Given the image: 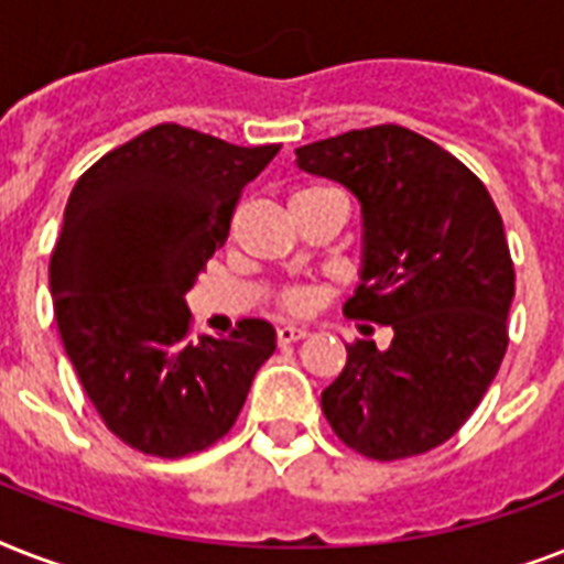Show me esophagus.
Instances as JSON below:
<instances>
[{"instance_id":"obj_1","label":"esophagus","mask_w":564,"mask_h":564,"mask_svg":"<svg viewBox=\"0 0 564 564\" xmlns=\"http://www.w3.org/2000/svg\"><path fill=\"white\" fill-rule=\"evenodd\" d=\"M304 336H307V330H304V327H292V325L278 327V343L281 345L299 343V339H304Z\"/></svg>"}]
</instances>
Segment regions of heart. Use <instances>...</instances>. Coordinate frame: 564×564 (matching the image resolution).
Returning <instances> with one entry per match:
<instances>
[{"label": "heart", "instance_id": "1", "mask_svg": "<svg viewBox=\"0 0 564 564\" xmlns=\"http://www.w3.org/2000/svg\"><path fill=\"white\" fill-rule=\"evenodd\" d=\"M316 193H334V189L304 187L292 195V198H299V195H316ZM313 301H316V295H313V290H307V286H286V290L281 292V307L286 310V313H307V310L313 307Z\"/></svg>", "mask_w": 564, "mask_h": 564}]
</instances>
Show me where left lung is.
<instances>
[{
  "mask_svg": "<svg viewBox=\"0 0 564 564\" xmlns=\"http://www.w3.org/2000/svg\"><path fill=\"white\" fill-rule=\"evenodd\" d=\"M299 170L351 189L362 210L360 286L345 316L389 325L392 345H348L322 412L357 454H427L477 410L507 354L516 269L489 189L401 126L295 149Z\"/></svg>",
  "mask_w": 564,
  "mask_h": 564,
  "instance_id": "left-lung-1",
  "label": "left lung"
}]
</instances>
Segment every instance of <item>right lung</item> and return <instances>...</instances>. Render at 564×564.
<instances>
[{
	"mask_svg": "<svg viewBox=\"0 0 564 564\" xmlns=\"http://www.w3.org/2000/svg\"><path fill=\"white\" fill-rule=\"evenodd\" d=\"M281 145H230L163 122L108 152L69 193L48 263L66 357L113 436L178 459L237 421L274 327L242 318L189 339L187 295L248 181Z\"/></svg>",
	"mask_w": 564,
	"mask_h": 564,
	"instance_id": "right-lung-1",
	"label": "right lung"
}]
</instances>
